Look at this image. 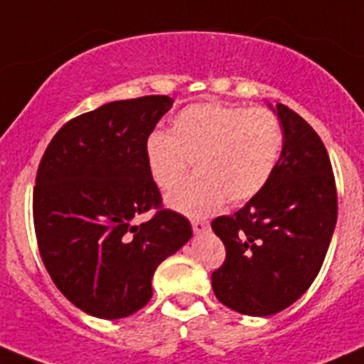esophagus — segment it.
<instances>
[{
  "label": "esophagus",
  "mask_w": 364,
  "mask_h": 364,
  "mask_svg": "<svg viewBox=\"0 0 364 364\" xmlns=\"http://www.w3.org/2000/svg\"><path fill=\"white\" fill-rule=\"evenodd\" d=\"M192 227H193V232L196 234H200V232H205L209 227L208 220H192Z\"/></svg>",
  "instance_id": "esophagus-1"
}]
</instances>
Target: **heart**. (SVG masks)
<instances>
[{
	"instance_id": "heart-1",
	"label": "heart",
	"mask_w": 364,
	"mask_h": 364,
	"mask_svg": "<svg viewBox=\"0 0 364 364\" xmlns=\"http://www.w3.org/2000/svg\"><path fill=\"white\" fill-rule=\"evenodd\" d=\"M284 151V130L269 109L200 102L181 109L171 134L155 132L146 142V161L161 190L181 183L197 165V176L167 197L172 209L199 218L223 199L243 204L269 183Z\"/></svg>"
}]
</instances>
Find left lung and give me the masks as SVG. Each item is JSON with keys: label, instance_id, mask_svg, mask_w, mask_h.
Returning <instances> with one entry per match:
<instances>
[{"label": "left lung", "instance_id": "left-lung-1", "mask_svg": "<svg viewBox=\"0 0 364 364\" xmlns=\"http://www.w3.org/2000/svg\"><path fill=\"white\" fill-rule=\"evenodd\" d=\"M284 130L280 164L262 192L211 222L225 245L213 292L230 310L267 317L291 306L314 284L338 216L335 174L317 132L277 104Z\"/></svg>", "mask_w": 364, "mask_h": 364}]
</instances>
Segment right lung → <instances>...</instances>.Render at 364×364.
Masks as SVG:
<instances>
[{
	"mask_svg": "<svg viewBox=\"0 0 364 364\" xmlns=\"http://www.w3.org/2000/svg\"><path fill=\"white\" fill-rule=\"evenodd\" d=\"M172 102L148 95L80 114L40 160L33 190L40 257L61 294L93 317L141 310L156 267L192 237L185 216L161 208L146 161V142ZM149 208L156 216L135 226Z\"/></svg>",
	"mask_w": 364,
	"mask_h": 364,
	"instance_id": "obj_1",
	"label": "right lung"
}]
</instances>
